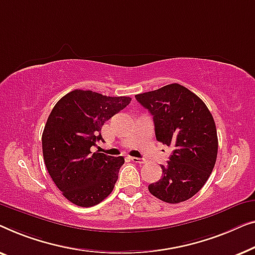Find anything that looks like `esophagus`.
Listing matches in <instances>:
<instances>
[{
  "mask_svg": "<svg viewBox=\"0 0 255 255\" xmlns=\"http://www.w3.org/2000/svg\"><path fill=\"white\" fill-rule=\"evenodd\" d=\"M130 160L134 163H138V164H144L145 159L143 158H138V157H130Z\"/></svg>",
  "mask_w": 255,
  "mask_h": 255,
  "instance_id": "34e87169",
  "label": "esophagus"
}]
</instances>
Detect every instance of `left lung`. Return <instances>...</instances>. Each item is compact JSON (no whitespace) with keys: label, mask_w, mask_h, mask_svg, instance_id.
I'll return each instance as SVG.
<instances>
[{"label":"left lung","mask_w":255,"mask_h":255,"mask_svg":"<svg viewBox=\"0 0 255 255\" xmlns=\"http://www.w3.org/2000/svg\"><path fill=\"white\" fill-rule=\"evenodd\" d=\"M135 98L153 117L157 141L173 149L162 178L149 192L167 203L194 196L210 177L217 158L216 125L210 111L195 93L178 83Z\"/></svg>","instance_id":"8db88e82"}]
</instances>
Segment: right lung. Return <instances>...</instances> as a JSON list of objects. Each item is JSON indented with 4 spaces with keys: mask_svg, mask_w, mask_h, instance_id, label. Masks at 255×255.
<instances>
[{
    "mask_svg": "<svg viewBox=\"0 0 255 255\" xmlns=\"http://www.w3.org/2000/svg\"><path fill=\"white\" fill-rule=\"evenodd\" d=\"M130 100L74 90L53 107L42 132V155L56 187L71 203L96 206L113 191L125 158L90 149L104 139L103 125Z\"/></svg>",
    "mask_w": 255,
    "mask_h": 255,
    "instance_id": "obj_1",
    "label": "right lung"
}]
</instances>
